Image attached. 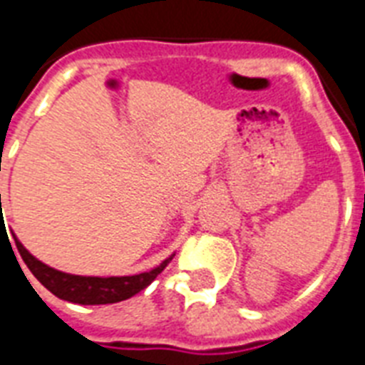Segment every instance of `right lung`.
Instances as JSON below:
<instances>
[{
    "label": "right lung",
    "instance_id": "1",
    "mask_svg": "<svg viewBox=\"0 0 365 365\" xmlns=\"http://www.w3.org/2000/svg\"><path fill=\"white\" fill-rule=\"evenodd\" d=\"M14 242H16V248H19L20 255H22V259L31 271V274L51 294L64 301L79 303V305H108V303L128 299L132 295H136L138 292H142L143 288H148L149 284L165 271L166 265L172 259V257H168L159 267H155L153 271L140 272V274H134V277H77V274H68V272L56 271L53 267L45 265L39 259H36L19 240L14 239Z\"/></svg>",
    "mask_w": 365,
    "mask_h": 365
}]
</instances>
